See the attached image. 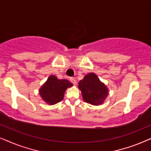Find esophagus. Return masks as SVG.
I'll list each match as a JSON object with an SVG mask.
<instances>
[{
    "label": "esophagus",
    "instance_id": "1",
    "mask_svg": "<svg viewBox=\"0 0 151 151\" xmlns=\"http://www.w3.org/2000/svg\"><path fill=\"white\" fill-rule=\"evenodd\" d=\"M70 82H71L72 84H73L74 85H75V84H76V80L75 78H70Z\"/></svg>",
    "mask_w": 151,
    "mask_h": 151
}]
</instances>
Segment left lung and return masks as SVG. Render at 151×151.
<instances>
[{
    "label": "left lung",
    "mask_w": 151,
    "mask_h": 151,
    "mask_svg": "<svg viewBox=\"0 0 151 151\" xmlns=\"http://www.w3.org/2000/svg\"><path fill=\"white\" fill-rule=\"evenodd\" d=\"M84 102L93 105H100L109 94L106 86L94 73H88L78 83Z\"/></svg>",
    "instance_id": "8db88e82"
}]
</instances>
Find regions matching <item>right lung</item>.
<instances>
[{
	"label": "right lung",
	"instance_id": "add662e5",
	"mask_svg": "<svg viewBox=\"0 0 151 151\" xmlns=\"http://www.w3.org/2000/svg\"><path fill=\"white\" fill-rule=\"evenodd\" d=\"M72 86L67 80H59L51 75L39 89V93L47 104L53 105L63 100L65 91Z\"/></svg>",
	"mask_w": 151,
	"mask_h": 151
}]
</instances>
